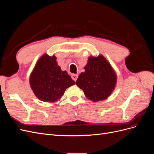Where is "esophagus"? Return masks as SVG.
Instances as JSON below:
<instances>
[{
  "instance_id": "obj_1",
  "label": "esophagus",
  "mask_w": 154,
  "mask_h": 154,
  "mask_svg": "<svg viewBox=\"0 0 154 154\" xmlns=\"http://www.w3.org/2000/svg\"><path fill=\"white\" fill-rule=\"evenodd\" d=\"M71 77H72V80H73L74 82H76V80H77L78 77V76L77 75V74H72Z\"/></svg>"
}]
</instances>
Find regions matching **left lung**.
<instances>
[{"label":"left lung","instance_id":"obj_1","mask_svg":"<svg viewBox=\"0 0 154 154\" xmlns=\"http://www.w3.org/2000/svg\"><path fill=\"white\" fill-rule=\"evenodd\" d=\"M84 69L85 72L80 73L76 82L77 86L92 101L106 100L114 91L117 80L109 62L102 55L90 57Z\"/></svg>","mask_w":154,"mask_h":154}]
</instances>
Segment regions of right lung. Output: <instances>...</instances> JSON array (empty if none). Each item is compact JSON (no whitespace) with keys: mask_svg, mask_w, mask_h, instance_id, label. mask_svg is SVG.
<instances>
[{"mask_svg":"<svg viewBox=\"0 0 154 154\" xmlns=\"http://www.w3.org/2000/svg\"><path fill=\"white\" fill-rule=\"evenodd\" d=\"M55 56H42L29 78L31 89L35 96L43 101L54 103L63 96L66 88L75 84L67 71L58 66Z\"/></svg>","mask_w":154,"mask_h":154,"instance_id":"right-lung-1","label":"right lung"}]
</instances>
